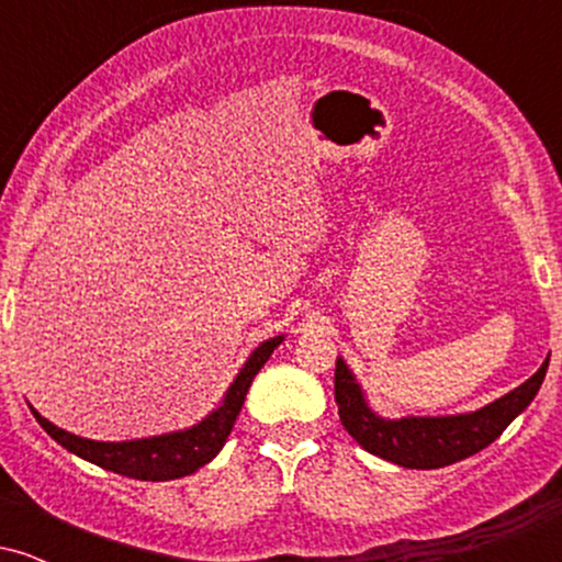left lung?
<instances>
[{
	"label": "left lung",
	"mask_w": 562,
	"mask_h": 562,
	"mask_svg": "<svg viewBox=\"0 0 562 562\" xmlns=\"http://www.w3.org/2000/svg\"><path fill=\"white\" fill-rule=\"evenodd\" d=\"M547 367H550V357L524 385L475 412L389 420L372 409L357 375L338 357L335 362V402H338L340 423L348 436L370 454L383 457L402 468L436 470L454 465L494 443L502 430L533 402L541 389V380L547 375Z\"/></svg>",
	"instance_id": "left-lung-1"
}]
</instances>
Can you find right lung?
<instances>
[{
    "mask_svg": "<svg viewBox=\"0 0 562 562\" xmlns=\"http://www.w3.org/2000/svg\"><path fill=\"white\" fill-rule=\"evenodd\" d=\"M282 340H285V335H274V338L263 340L259 348H254L248 362L240 367L237 378L232 380L227 393H224L222 404L214 412H209L203 420L192 425V428L173 430V434L132 438V441H92V438H81L57 428L47 417L38 415L34 406H31V412H34L36 423L63 449L74 451L76 457L92 462V465L113 470V473L137 481L184 479V475H192L195 470L209 465L222 451L224 441L232 434V425H235L245 404V393H248L254 378L259 375V370L267 364V359L272 357V351Z\"/></svg>",
    "mask_w": 562,
    "mask_h": 562,
    "instance_id": "obj_1",
    "label": "right lung"
}]
</instances>
